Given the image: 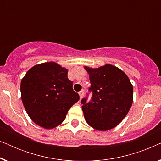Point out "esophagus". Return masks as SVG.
<instances>
[{"mask_svg":"<svg viewBox=\"0 0 161 161\" xmlns=\"http://www.w3.org/2000/svg\"><path fill=\"white\" fill-rule=\"evenodd\" d=\"M79 96H80V99L81 100V99L83 98V95H84V92H83V91H80V92H79Z\"/></svg>","mask_w":161,"mask_h":161,"instance_id":"obj_1","label":"esophagus"}]
</instances>
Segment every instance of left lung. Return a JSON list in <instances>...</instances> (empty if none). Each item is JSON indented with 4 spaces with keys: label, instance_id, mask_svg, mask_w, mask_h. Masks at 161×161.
<instances>
[{
    "label": "left lung",
    "instance_id": "1",
    "mask_svg": "<svg viewBox=\"0 0 161 161\" xmlns=\"http://www.w3.org/2000/svg\"><path fill=\"white\" fill-rule=\"evenodd\" d=\"M89 73L92 99H83L85 120L94 129L106 131L117 126L130 109L133 85L126 74L116 66L106 64L98 68L85 66Z\"/></svg>",
    "mask_w": 161,
    "mask_h": 161
}]
</instances>
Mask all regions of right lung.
Masks as SVG:
<instances>
[{"label":"right lung","instance_id":"obj_1","mask_svg":"<svg viewBox=\"0 0 161 161\" xmlns=\"http://www.w3.org/2000/svg\"><path fill=\"white\" fill-rule=\"evenodd\" d=\"M67 73V69L50 61L34 66L22 79L21 99L25 111L43 128L61 125L70 108L79 100Z\"/></svg>","mask_w":161,"mask_h":161}]
</instances>
